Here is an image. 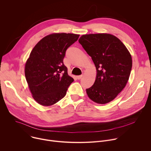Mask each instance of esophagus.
<instances>
[{
	"label": "esophagus",
	"mask_w": 151,
	"mask_h": 151,
	"mask_svg": "<svg viewBox=\"0 0 151 151\" xmlns=\"http://www.w3.org/2000/svg\"><path fill=\"white\" fill-rule=\"evenodd\" d=\"M83 75H81V76H77L76 77V78H77V80H80V79H81L82 77H83Z\"/></svg>",
	"instance_id": "esophagus-1"
}]
</instances>
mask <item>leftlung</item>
<instances>
[{
    "label": "left lung",
    "mask_w": 151,
    "mask_h": 151,
    "mask_svg": "<svg viewBox=\"0 0 151 151\" xmlns=\"http://www.w3.org/2000/svg\"><path fill=\"white\" fill-rule=\"evenodd\" d=\"M78 42L91 56L96 69L93 85L86 89L88 97L99 104L112 101L129 80L132 67L130 53L121 40L111 34L84 35Z\"/></svg>",
    "instance_id": "obj_1"
}]
</instances>
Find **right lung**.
Instances as JSON below:
<instances>
[{
	"mask_svg": "<svg viewBox=\"0 0 151 151\" xmlns=\"http://www.w3.org/2000/svg\"><path fill=\"white\" fill-rule=\"evenodd\" d=\"M80 35L57 33L41 39L25 64V76L32 97L39 104L51 106L63 99L74 79L63 59L66 50Z\"/></svg>",
	"mask_w": 151,
	"mask_h": 151,
	"instance_id": "obj_1",
	"label": "right lung"
}]
</instances>
